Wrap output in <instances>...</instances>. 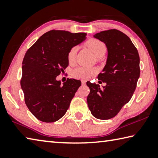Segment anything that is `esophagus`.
Returning a JSON list of instances; mask_svg holds the SVG:
<instances>
[{
  "mask_svg": "<svg viewBox=\"0 0 158 158\" xmlns=\"http://www.w3.org/2000/svg\"><path fill=\"white\" fill-rule=\"evenodd\" d=\"M81 82H82V85H85L86 84V80H82Z\"/></svg>",
  "mask_w": 158,
  "mask_h": 158,
  "instance_id": "esophagus-1",
  "label": "esophagus"
}]
</instances>
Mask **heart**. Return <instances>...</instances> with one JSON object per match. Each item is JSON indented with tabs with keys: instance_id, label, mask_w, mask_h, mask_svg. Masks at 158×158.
<instances>
[{
	"instance_id": "obj_1",
	"label": "heart",
	"mask_w": 158,
	"mask_h": 158,
	"mask_svg": "<svg viewBox=\"0 0 158 158\" xmlns=\"http://www.w3.org/2000/svg\"><path fill=\"white\" fill-rule=\"evenodd\" d=\"M85 44L94 53L95 55L98 56V57L102 56L106 51L105 44L102 41L96 39V38H89V40L86 41ZM77 51H78V47L76 46H73L68 52L67 60L69 63H72L75 60ZM97 72L98 69L96 67H79L73 70V75L75 77H77V78L87 79L91 78Z\"/></svg>"
}]
</instances>
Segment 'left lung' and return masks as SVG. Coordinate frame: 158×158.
Masks as SVG:
<instances>
[{
    "label": "left lung",
    "mask_w": 158,
    "mask_h": 158,
    "mask_svg": "<svg viewBox=\"0 0 158 158\" xmlns=\"http://www.w3.org/2000/svg\"><path fill=\"white\" fill-rule=\"evenodd\" d=\"M94 38L105 43L108 49L106 64L98 76L106 85L100 88L87 82V104L95 118L108 120L118 114L134 93L140 75L139 57L130 38L118 29L100 31Z\"/></svg>",
    "instance_id": "8db88e82"
}]
</instances>
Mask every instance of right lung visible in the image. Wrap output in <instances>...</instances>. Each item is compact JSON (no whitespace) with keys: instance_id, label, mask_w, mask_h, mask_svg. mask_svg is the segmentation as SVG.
Masks as SVG:
<instances>
[{"instance_id":"add662e5","label":"right lung","mask_w":158,"mask_h":158,"mask_svg":"<svg viewBox=\"0 0 158 158\" xmlns=\"http://www.w3.org/2000/svg\"><path fill=\"white\" fill-rule=\"evenodd\" d=\"M86 35L53 29L40 36L27 51L20 85L26 105L38 120L53 123L69 109L81 82L68 78L61 85L56 77L68 67V52L85 40Z\"/></svg>"}]
</instances>
